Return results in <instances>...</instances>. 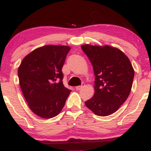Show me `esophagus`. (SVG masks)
<instances>
[{
	"label": "esophagus",
	"instance_id": "esophagus-1",
	"mask_svg": "<svg viewBox=\"0 0 151 151\" xmlns=\"http://www.w3.org/2000/svg\"><path fill=\"white\" fill-rule=\"evenodd\" d=\"M84 86V83H82V85H80V86H76V90H80V89H81V88H83V86Z\"/></svg>",
	"mask_w": 151,
	"mask_h": 151
}]
</instances>
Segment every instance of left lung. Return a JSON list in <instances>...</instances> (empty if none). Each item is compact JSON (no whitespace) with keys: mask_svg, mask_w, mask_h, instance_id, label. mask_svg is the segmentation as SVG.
Returning <instances> with one entry per match:
<instances>
[{"mask_svg":"<svg viewBox=\"0 0 151 151\" xmlns=\"http://www.w3.org/2000/svg\"><path fill=\"white\" fill-rule=\"evenodd\" d=\"M93 67L94 96L85 105L98 116L118 110L131 91L134 70L129 58L119 49L109 45L81 46Z\"/></svg>","mask_w":151,"mask_h":151,"instance_id":"left-lung-1","label":"left lung"}]
</instances>
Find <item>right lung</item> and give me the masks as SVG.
Returning <instances> with one entry per match:
<instances>
[{
    "mask_svg": "<svg viewBox=\"0 0 151 151\" xmlns=\"http://www.w3.org/2000/svg\"><path fill=\"white\" fill-rule=\"evenodd\" d=\"M71 47L46 45L26 55L18 69L22 92L31 110L42 118L56 116L71 91L64 86L62 69Z\"/></svg>",
    "mask_w": 151,
    "mask_h": 151,
    "instance_id": "add662e5",
    "label": "right lung"
}]
</instances>
